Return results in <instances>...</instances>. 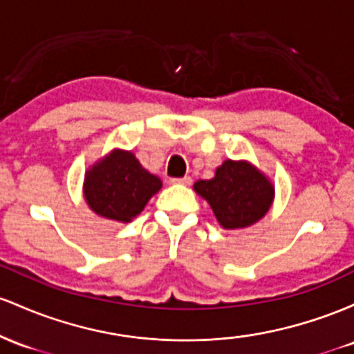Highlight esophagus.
<instances>
[{"label":"esophagus","mask_w":354,"mask_h":354,"mask_svg":"<svg viewBox=\"0 0 354 354\" xmlns=\"http://www.w3.org/2000/svg\"><path fill=\"white\" fill-rule=\"evenodd\" d=\"M170 184H182V185H190L192 184V177H178V178H170Z\"/></svg>","instance_id":"1"}]
</instances>
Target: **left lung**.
<instances>
[{
    "label": "left lung",
    "instance_id": "8db88e82",
    "mask_svg": "<svg viewBox=\"0 0 354 354\" xmlns=\"http://www.w3.org/2000/svg\"><path fill=\"white\" fill-rule=\"evenodd\" d=\"M194 190L209 202L224 229H242L268 214L274 185L257 167L245 160H225L210 180H197Z\"/></svg>",
    "mask_w": 354,
    "mask_h": 354
}]
</instances>
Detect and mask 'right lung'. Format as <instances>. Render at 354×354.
<instances>
[{"label":"right lung","instance_id":"right-lung-1","mask_svg":"<svg viewBox=\"0 0 354 354\" xmlns=\"http://www.w3.org/2000/svg\"><path fill=\"white\" fill-rule=\"evenodd\" d=\"M162 187V180L140 165L132 152L112 150L85 174L88 207L105 219L130 222Z\"/></svg>","mask_w":354,"mask_h":354}]
</instances>
